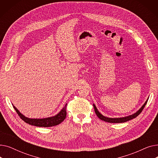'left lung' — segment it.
<instances>
[{
  "label": "left lung",
  "instance_id": "left-lung-1",
  "mask_svg": "<svg viewBox=\"0 0 158 158\" xmlns=\"http://www.w3.org/2000/svg\"><path fill=\"white\" fill-rule=\"evenodd\" d=\"M148 99L146 101V102L144 103V104L142 106V107L135 113L132 114L131 115L127 116V117H122V118H108V117H106L103 116L101 113H99V111H98V110L97 109L96 106H95V104H94V110H95V112L96 113V114L97 115V117L100 118L102 120H104V122H109V123H123V122H127L130 120L133 119L135 118H136L137 116H138L140 113L142 111V110H143V108L145 107L147 101H148Z\"/></svg>",
  "mask_w": 158,
  "mask_h": 158
}]
</instances>
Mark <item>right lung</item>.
I'll return each mask as SVG.
<instances>
[{
	"instance_id": "1",
	"label": "right lung",
	"mask_w": 158,
	"mask_h": 158,
	"mask_svg": "<svg viewBox=\"0 0 158 158\" xmlns=\"http://www.w3.org/2000/svg\"><path fill=\"white\" fill-rule=\"evenodd\" d=\"M67 104L63 107V108L57 113L56 115L54 116V117H48L45 118H29L27 117H26L24 115H23L16 107L13 106L14 109L17 113L19 117H20L22 120H23L25 122L27 123H29V125L35 126L37 127H52L58 125V124L61 123L66 118V107Z\"/></svg>"
}]
</instances>
